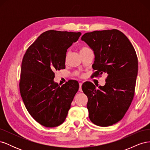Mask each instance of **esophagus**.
<instances>
[{
    "label": "esophagus",
    "instance_id": "obj_1",
    "mask_svg": "<svg viewBox=\"0 0 150 150\" xmlns=\"http://www.w3.org/2000/svg\"><path fill=\"white\" fill-rule=\"evenodd\" d=\"M79 91L80 92H82V89H81V87H82V85H83V83H79Z\"/></svg>",
    "mask_w": 150,
    "mask_h": 150
}]
</instances>
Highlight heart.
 <instances>
[{"label": "heart", "mask_w": 150, "mask_h": 150, "mask_svg": "<svg viewBox=\"0 0 150 150\" xmlns=\"http://www.w3.org/2000/svg\"><path fill=\"white\" fill-rule=\"evenodd\" d=\"M88 49V48H87V47H83V48H82V49H81L80 51H83V50H85V49Z\"/></svg>", "instance_id": "1"}]
</instances>
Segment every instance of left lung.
I'll return each mask as SVG.
<instances>
[{
  "label": "left lung",
  "instance_id": "obj_1",
  "mask_svg": "<svg viewBox=\"0 0 150 150\" xmlns=\"http://www.w3.org/2000/svg\"><path fill=\"white\" fill-rule=\"evenodd\" d=\"M81 40L95 56L93 76L106 74V84L96 89L92 83L83 86L87 108L92 122L109 126L120 121L134 97L138 74V57L126 36L117 29L95 30L84 34Z\"/></svg>",
  "mask_w": 150,
  "mask_h": 150
}]
</instances>
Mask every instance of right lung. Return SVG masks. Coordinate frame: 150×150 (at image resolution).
I'll return each instance as SVG.
<instances>
[{"label":"right lung","mask_w":150,"mask_h":150,"mask_svg":"<svg viewBox=\"0 0 150 150\" xmlns=\"http://www.w3.org/2000/svg\"><path fill=\"white\" fill-rule=\"evenodd\" d=\"M81 33L50 30L27 50L21 66L20 92L29 114L41 125L52 128L66 120L79 83L69 80L60 86L54 71L65 69L67 49Z\"/></svg>","instance_id":"right-lung-1"}]
</instances>
